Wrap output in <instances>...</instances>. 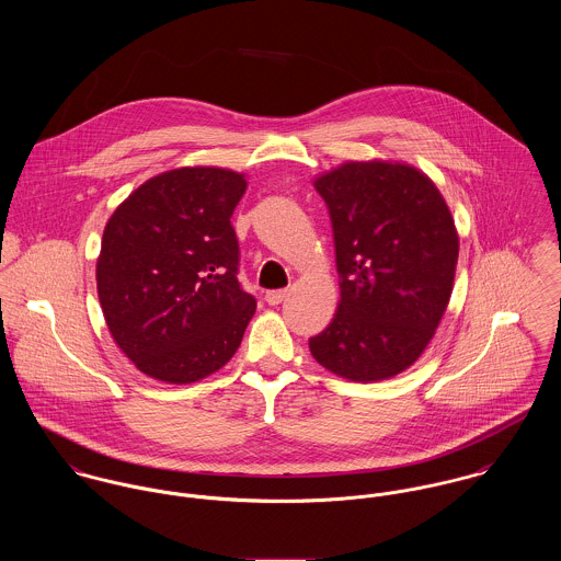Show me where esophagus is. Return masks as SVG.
I'll use <instances>...</instances> for the list:
<instances>
[{
	"label": "esophagus",
	"instance_id": "esophagus-1",
	"mask_svg": "<svg viewBox=\"0 0 561 561\" xmlns=\"http://www.w3.org/2000/svg\"><path fill=\"white\" fill-rule=\"evenodd\" d=\"M287 296H289L287 289H274V291H267V294H265V302H267L270 307H276V305H280Z\"/></svg>",
	"mask_w": 561,
	"mask_h": 561
}]
</instances>
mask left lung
Instances as JSON below:
<instances>
[{"label": "left lung", "instance_id": "left-lung-1", "mask_svg": "<svg viewBox=\"0 0 561 561\" xmlns=\"http://www.w3.org/2000/svg\"><path fill=\"white\" fill-rule=\"evenodd\" d=\"M313 185L332 220L341 298L311 354L345 380H389L414 365L447 311L454 216L434 181L403 161H345Z\"/></svg>", "mask_w": 561, "mask_h": 561}]
</instances>
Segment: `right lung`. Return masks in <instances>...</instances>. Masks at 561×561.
Segmentation results:
<instances>
[{
    "instance_id": "1",
    "label": "right lung",
    "mask_w": 561,
    "mask_h": 561,
    "mask_svg": "<svg viewBox=\"0 0 561 561\" xmlns=\"http://www.w3.org/2000/svg\"><path fill=\"white\" fill-rule=\"evenodd\" d=\"M245 187L229 168H172L110 216L96 294L114 343L149 378L198 382L238 352L256 309L238 283L231 227Z\"/></svg>"
}]
</instances>
